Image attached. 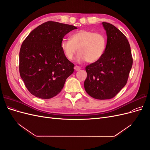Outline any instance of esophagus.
I'll list each match as a JSON object with an SVG mask.
<instances>
[{"label": "esophagus", "mask_w": 150, "mask_h": 150, "mask_svg": "<svg viewBox=\"0 0 150 150\" xmlns=\"http://www.w3.org/2000/svg\"><path fill=\"white\" fill-rule=\"evenodd\" d=\"M74 69L76 71H79L81 69V67L79 66H74Z\"/></svg>", "instance_id": "esophagus-1"}]
</instances>
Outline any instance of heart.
I'll list each match as a JSON object with an SVG mask.
<instances>
[{
	"label": "heart",
	"mask_w": 150,
	"mask_h": 150,
	"mask_svg": "<svg viewBox=\"0 0 150 150\" xmlns=\"http://www.w3.org/2000/svg\"><path fill=\"white\" fill-rule=\"evenodd\" d=\"M106 38L101 33L91 30H81L72 34L70 40L62 39L61 48L64 56L72 61L78 51V62L86 61L89 63L97 62L105 52Z\"/></svg>",
	"instance_id": "b5f03b06"
}]
</instances>
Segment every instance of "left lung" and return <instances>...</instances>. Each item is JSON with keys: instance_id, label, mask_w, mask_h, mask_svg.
Instances as JSON below:
<instances>
[{"instance_id": "8db88e82", "label": "left lung", "mask_w": 150, "mask_h": 150, "mask_svg": "<svg viewBox=\"0 0 150 150\" xmlns=\"http://www.w3.org/2000/svg\"><path fill=\"white\" fill-rule=\"evenodd\" d=\"M106 31L105 52L100 59L86 67L84 86L90 96L97 99L114 98L126 85L133 65L130 45L115 26L102 22Z\"/></svg>"}]
</instances>
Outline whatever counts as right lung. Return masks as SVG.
Listing matches in <instances>:
<instances>
[{"label": "right lung", "instance_id": "add662e5", "mask_svg": "<svg viewBox=\"0 0 150 150\" xmlns=\"http://www.w3.org/2000/svg\"><path fill=\"white\" fill-rule=\"evenodd\" d=\"M76 27L48 21L25 38L19 52V72L25 87L35 97L50 99L59 93L74 64L61 48L63 38Z\"/></svg>", "mask_w": 150, "mask_h": 150}]
</instances>
